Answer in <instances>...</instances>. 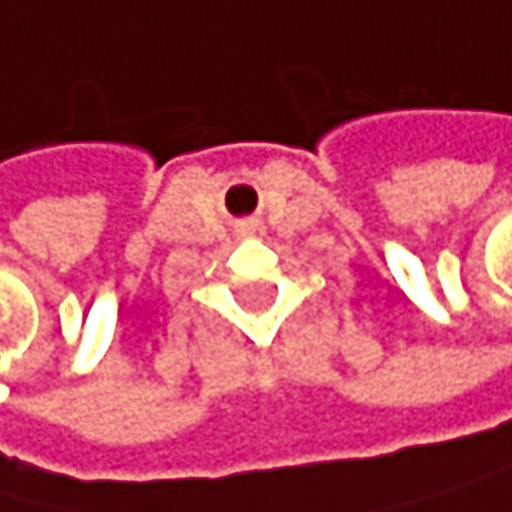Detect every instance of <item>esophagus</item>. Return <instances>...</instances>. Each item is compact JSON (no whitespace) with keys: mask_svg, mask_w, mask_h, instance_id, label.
<instances>
[{"mask_svg":"<svg viewBox=\"0 0 512 512\" xmlns=\"http://www.w3.org/2000/svg\"><path fill=\"white\" fill-rule=\"evenodd\" d=\"M238 235L241 238H265V225H262V219H244L241 225H238Z\"/></svg>","mask_w":512,"mask_h":512,"instance_id":"esophagus-1","label":"esophagus"}]
</instances>
